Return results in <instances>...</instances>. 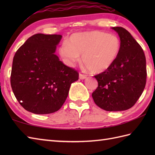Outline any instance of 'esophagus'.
<instances>
[{
  "instance_id": "obj_1",
  "label": "esophagus",
  "mask_w": 155,
  "mask_h": 155,
  "mask_svg": "<svg viewBox=\"0 0 155 155\" xmlns=\"http://www.w3.org/2000/svg\"><path fill=\"white\" fill-rule=\"evenodd\" d=\"M87 77V75L84 74H82V73H79V78L81 79H84Z\"/></svg>"
}]
</instances>
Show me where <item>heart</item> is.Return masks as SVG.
Returning <instances> with one entry per match:
<instances>
[{
  "label": "heart",
  "instance_id": "b5f03b06",
  "mask_svg": "<svg viewBox=\"0 0 155 155\" xmlns=\"http://www.w3.org/2000/svg\"><path fill=\"white\" fill-rule=\"evenodd\" d=\"M121 42L116 35L94 31L78 32L71 35L68 42L59 48V54L68 64L80 60L93 73L109 69L119 55Z\"/></svg>",
  "mask_w": 155,
  "mask_h": 155
}]
</instances>
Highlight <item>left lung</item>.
<instances>
[{
    "instance_id": "obj_1",
    "label": "left lung",
    "mask_w": 155,
    "mask_h": 155,
    "mask_svg": "<svg viewBox=\"0 0 155 155\" xmlns=\"http://www.w3.org/2000/svg\"><path fill=\"white\" fill-rule=\"evenodd\" d=\"M119 35L121 48L112 67L94 76L98 87L92 97L98 107L107 111H121L133 107L147 82L146 58L142 47L126 29L112 28Z\"/></svg>"
}]
</instances>
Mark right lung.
<instances>
[{"label": "right lung", "mask_w": 155, "mask_h": 155, "mask_svg": "<svg viewBox=\"0 0 155 155\" xmlns=\"http://www.w3.org/2000/svg\"><path fill=\"white\" fill-rule=\"evenodd\" d=\"M60 35L36 34L29 37L13 58L11 84L20 104L34 114L58 110L78 72L54 54Z\"/></svg>", "instance_id": "obj_1"}]
</instances>
